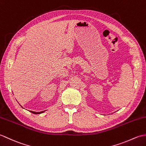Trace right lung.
Masks as SVG:
<instances>
[{"instance_id":"right-lung-1","label":"right lung","mask_w":146,"mask_h":146,"mask_svg":"<svg viewBox=\"0 0 146 146\" xmlns=\"http://www.w3.org/2000/svg\"><path fill=\"white\" fill-rule=\"evenodd\" d=\"M44 111H42V112H34V111H30V112H31L33 113V114H42V113H43Z\"/></svg>"}]
</instances>
